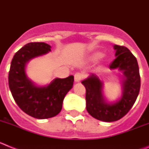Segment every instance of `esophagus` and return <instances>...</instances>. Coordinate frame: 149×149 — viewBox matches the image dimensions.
Instances as JSON below:
<instances>
[{
    "mask_svg": "<svg viewBox=\"0 0 149 149\" xmlns=\"http://www.w3.org/2000/svg\"><path fill=\"white\" fill-rule=\"evenodd\" d=\"M84 77V75H83L81 73H76L74 74V81L75 82H80Z\"/></svg>",
    "mask_w": 149,
    "mask_h": 149,
    "instance_id": "esophagus-1",
    "label": "esophagus"
}]
</instances>
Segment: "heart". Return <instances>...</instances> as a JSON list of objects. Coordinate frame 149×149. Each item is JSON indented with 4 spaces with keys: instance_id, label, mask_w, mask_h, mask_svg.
<instances>
[{
    "instance_id": "1",
    "label": "heart",
    "mask_w": 149,
    "mask_h": 149,
    "mask_svg": "<svg viewBox=\"0 0 149 149\" xmlns=\"http://www.w3.org/2000/svg\"><path fill=\"white\" fill-rule=\"evenodd\" d=\"M101 56H102V54L101 52H95V53H93L91 55L90 59L92 60H97L101 58Z\"/></svg>"
}]
</instances>
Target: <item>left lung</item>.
<instances>
[{"instance_id": "1", "label": "left lung", "mask_w": 149, "mask_h": 149, "mask_svg": "<svg viewBox=\"0 0 149 149\" xmlns=\"http://www.w3.org/2000/svg\"><path fill=\"white\" fill-rule=\"evenodd\" d=\"M116 58L109 65L111 70L122 72V94L120 99L108 102L103 94L104 84L94 74L82 81L86 88V110L93 118L103 122H115L128 113L140 89V76L136 57L125 46H113Z\"/></svg>"}]
</instances>
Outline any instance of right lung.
I'll return each instance as SVG.
<instances>
[{"label":"right lung","instance_id":"right-lung-1","mask_svg":"<svg viewBox=\"0 0 149 149\" xmlns=\"http://www.w3.org/2000/svg\"><path fill=\"white\" fill-rule=\"evenodd\" d=\"M45 42H30L13 56L9 72V86L18 106L25 113L39 119L51 118L61 111L65 95L73 86L74 76L55 78L48 85L36 86L26 74V65L51 51Z\"/></svg>","mask_w":149,"mask_h":149}]
</instances>
